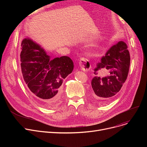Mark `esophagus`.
<instances>
[{
  "label": "esophagus",
  "mask_w": 147,
  "mask_h": 147,
  "mask_svg": "<svg viewBox=\"0 0 147 147\" xmlns=\"http://www.w3.org/2000/svg\"><path fill=\"white\" fill-rule=\"evenodd\" d=\"M79 65L84 71H88L90 68V64L89 60L85 58H82L79 61Z\"/></svg>",
  "instance_id": "esophagus-1"
}]
</instances>
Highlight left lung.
<instances>
[{
  "instance_id": "1",
  "label": "left lung",
  "mask_w": 147,
  "mask_h": 147,
  "mask_svg": "<svg viewBox=\"0 0 147 147\" xmlns=\"http://www.w3.org/2000/svg\"><path fill=\"white\" fill-rule=\"evenodd\" d=\"M130 58L127 45L123 41L113 45L94 69L91 84L96 99L113 98L121 89L127 78ZM102 72L107 76L101 77Z\"/></svg>"
}]
</instances>
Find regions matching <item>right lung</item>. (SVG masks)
I'll return each mask as SVG.
<instances>
[{"label": "right lung", "instance_id": "add662e5", "mask_svg": "<svg viewBox=\"0 0 147 147\" xmlns=\"http://www.w3.org/2000/svg\"><path fill=\"white\" fill-rule=\"evenodd\" d=\"M21 68L23 79L31 92L48 109L61 100V86L73 70V62L63 56L51 59L44 49L29 38L22 41Z\"/></svg>", "mask_w": 147, "mask_h": 147}]
</instances>
